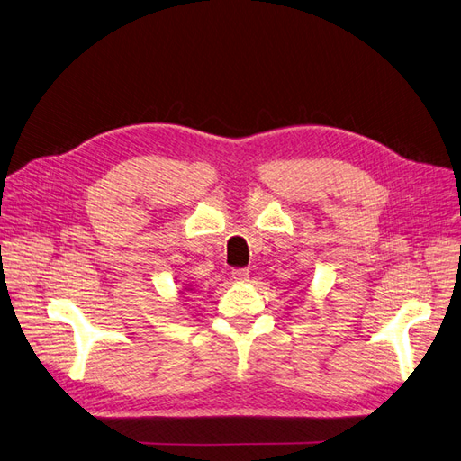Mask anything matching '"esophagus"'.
Returning a JSON list of instances; mask_svg holds the SVG:
<instances>
[{
    "label": "esophagus",
    "mask_w": 461,
    "mask_h": 461,
    "mask_svg": "<svg viewBox=\"0 0 461 461\" xmlns=\"http://www.w3.org/2000/svg\"><path fill=\"white\" fill-rule=\"evenodd\" d=\"M232 278L238 280V282H246L249 278V271H248V268H234Z\"/></svg>",
    "instance_id": "34e87169"
}]
</instances>
